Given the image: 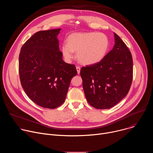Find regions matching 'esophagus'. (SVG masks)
<instances>
[{
  "label": "esophagus",
  "instance_id": "34e87169",
  "mask_svg": "<svg viewBox=\"0 0 153 153\" xmlns=\"http://www.w3.org/2000/svg\"><path fill=\"white\" fill-rule=\"evenodd\" d=\"M76 70H77V71L78 74H80V68L79 67H76Z\"/></svg>",
  "mask_w": 153,
  "mask_h": 153
}]
</instances>
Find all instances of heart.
<instances>
[{
  "mask_svg": "<svg viewBox=\"0 0 153 153\" xmlns=\"http://www.w3.org/2000/svg\"><path fill=\"white\" fill-rule=\"evenodd\" d=\"M110 42L102 33H74L70 34L67 42H64L61 51L65 59L70 61L74 57L83 65H91L100 62L105 56Z\"/></svg>",
  "mask_w": 153,
  "mask_h": 153,
  "instance_id": "heart-1",
  "label": "heart"
}]
</instances>
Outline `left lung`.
Listing matches in <instances>:
<instances>
[{"mask_svg": "<svg viewBox=\"0 0 153 153\" xmlns=\"http://www.w3.org/2000/svg\"><path fill=\"white\" fill-rule=\"evenodd\" d=\"M113 48L99 63L82 67L80 76L88 102L97 109H109L128 94L133 80L131 53L114 33Z\"/></svg>", "mask_w": 153, "mask_h": 153, "instance_id": "8db88e82", "label": "left lung"}]
</instances>
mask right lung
<instances>
[{
  "instance_id": "right-lung-1",
  "label": "right lung",
  "mask_w": 153,
  "mask_h": 153,
  "mask_svg": "<svg viewBox=\"0 0 153 153\" xmlns=\"http://www.w3.org/2000/svg\"><path fill=\"white\" fill-rule=\"evenodd\" d=\"M60 30L37 32L22 47L19 58L24 91L35 103L50 109L64 102L71 79L77 74L74 65L63 60L57 39Z\"/></svg>"
}]
</instances>
